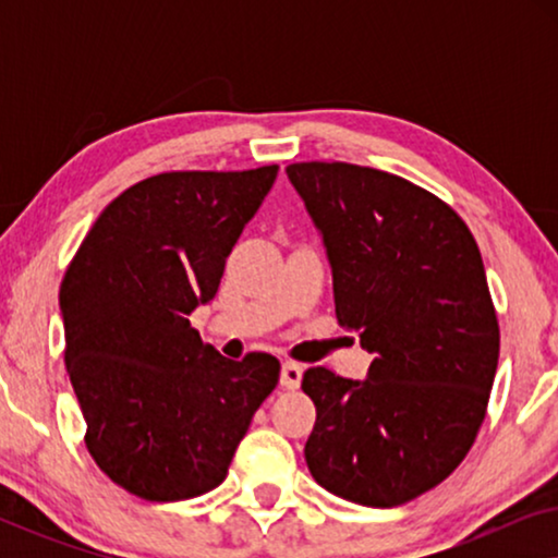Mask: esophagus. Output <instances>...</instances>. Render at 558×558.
Wrapping results in <instances>:
<instances>
[{"instance_id":"esophagus-1","label":"esophagus","mask_w":558,"mask_h":558,"mask_svg":"<svg viewBox=\"0 0 558 558\" xmlns=\"http://www.w3.org/2000/svg\"><path fill=\"white\" fill-rule=\"evenodd\" d=\"M279 384L284 386L287 391H294V388H300V384H302V365H296V363H284V365H281Z\"/></svg>"}]
</instances>
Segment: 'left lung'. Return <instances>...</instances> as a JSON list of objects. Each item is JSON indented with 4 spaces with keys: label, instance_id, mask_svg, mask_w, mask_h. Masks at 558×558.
<instances>
[{
    "label": "left lung",
    "instance_id": "1",
    "mask_svg": "<svg viewBox=\"0 0 558 558\" xmlns=\"http://www.w3.org/2000/svg\"><path fill=\"white\" fill-rule=\"evenodd\" d=\"M287 178L323 235L338 323L373 353L365 380L304 373V460L340 498L401 506L452 475L485 418L500 330L483 256L447 203L391 172L296 162Z\"/></svg>",
    "mask_w": 558,
    "mask_h": 558
}]
</instances>
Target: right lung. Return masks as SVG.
<instances>
[{
    "mask_svg": "<svg viewBox=\"0 0 558 558\" xmlns=\"http://www.w3.org/2000/svg\"><path fill=\"white\" fill-rule=\"evenodd\" d=\"M279 167L162 172L96 218L60 284L65 368L86 447L136 498L172 502L223 483L279 361H228L190 312L218 292L226 258Z\"/></svg>",
    "mask_w": 558,
    "mask_h": 558,
    "instance_id": "1",
    "label": "right lung"
}]
</instances>
